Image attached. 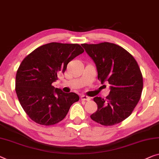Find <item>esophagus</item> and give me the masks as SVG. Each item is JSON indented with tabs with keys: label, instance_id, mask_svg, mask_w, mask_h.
Returning <instances> with one entry per match:
<instances>
[{
	"label": "esophagus",
	"instance_id": "34e87169",
	"mask_svg": "<svg viewBox=\"0 0 159 159\" xmlns=\"http://www.w3.org/2000/svg\"><path fill=\"white\" fill-rule=\"evenodd\" d=\"M81 100H84V101H89V100H91V98H89V97L86 96V95H82L81 96Z\"/></svg>",
	"mask_w": 159,
	"mask_h": 159
}]
</instances>
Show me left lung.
<instances>
[{"instance_id":"1","label":"left lung","mask_w":159,"mask_h":159,"mask_svg":"<svg viewBox=\"0 0 159 159\" xmlns=\"http://www.w3.org/2000/svg\"><path fill=\"white\" fill-rule=\"evenodd\" d=\"M82 46L95 61L99 81L110 84L106 99L94 98L98 110L91 119L105 126L121 123L130 116L141 97L143 82L139 64L129 52L115 43Z\"/></svg>"}]
</instances>
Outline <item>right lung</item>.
<instances>
[{
	"instance_id": "right-lung-1",
	"label": "right lung",
	"mask_w": 159,
	"mask_h": 159,
	"mask_svg": "<svg viewBox=\"0 0 159 159\" xmlns=\"http://www.w3.org/2000/svg\"><path fill=\"white\" fill-rule=\"evenodd\" d=\"M83 52L78 43L52 42L36 48L21 61L16 76V93L32 120L42 125L58 123L79 100L76 93H63L52 83L65 72L67 64Z\"/></svg>"
}]
</instances>
